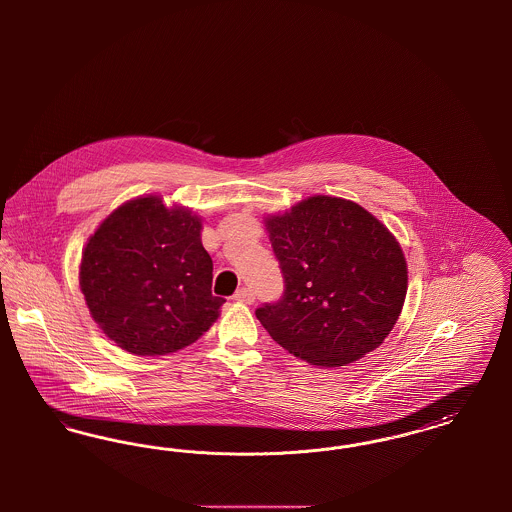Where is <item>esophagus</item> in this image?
<instances>
[{
	"mask_svg": "<svg viewBox=\"0 0 512 512\" xmlns=\"http://www.w3.org/2000/svg\"><path fill=\"white\" fill-rule=\"evenodd\" d=\"M234 299L238 301V303H245V305H251L253 301H255V293L251 288H242V290H238L236 295H234Z\"/></svg>",
	"mask_w": 512,
	"mask_h": 512,
	"instance_id": "1",
	"label": "esophagus"
}]
</instances>
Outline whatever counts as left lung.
Returning <instances> with one entry per match:
<instances>
[{
	"mask_svg": "<svg viewBox=\"0 0 512 512\" xmlns=\"http://www.w3.org/2000/svg\"><path fill=\"white\" fill-rule=\"evenodd\" d=\"M286 290L255 311L270 338L311 365L345 366L388 338L407 295L395 236L349 199L313 195L265 217Z\"/></svg>",
	"mask_w": 512,
	"mask_h": 512,
	"instance_id": "left-lung-1",
	"label": "left lung"
}]
</instances>
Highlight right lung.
I'll return each instance as SVG.
<instances>
[{
    "label": "right lung",
    "instance_id": "add662e5",
    "mask_svg": "<svg viewBox=\"0 0 512 512\" xmlns=\"http://www.w3.org/2000/svg\"><path fill=\"white\" fill-rule=\"evenodd\" d=\"M201 217L142 195L101 220L82 251L80 290L103 334L138 357L199 340L219 318Z\"/></svg>",
    "mask_w": 512,
    "mask_h": 512
}]
</instances>
